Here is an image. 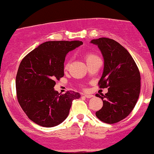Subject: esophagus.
<instances>
[{"instance_id":"esophagus-1","label":"esophagus","mask_w":154,"mask_h":154,"mask_svg":"<svg viewBox=\"0 0 154 154\" xmlns=\"http://www.w3.org/2000/svg\"><path fill=\"white\" fill-rule=\"evenodd\" d=\"M84 96L86 98H91L93 97V95H91V94H86V95H84Z\"/></svg>"}]
</instances>
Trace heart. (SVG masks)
Listing matches in <instances>:
<instances>
[{
	"instance_id": "1",
	"label": "heart",
	"mask_w": 154,
	"mask_h": 154,
	"mask_svg": "<svg viewBox=\"0 0 154 154\" xmlns=\"http://www.w3.org/2000/svg\"><path fill=\"white\" fill-rule=\"evenodd\" d=\"M85 60H86V62L88 63V62H91L92 60H93L94 59L97 58V57L96 56V55L93 54H92V53H88V54H85ZM69 61H68V62H66V63L65 64L64 68H65V69H66V68H67L68 66H69Z\"/></svg>"
}]
</instances>
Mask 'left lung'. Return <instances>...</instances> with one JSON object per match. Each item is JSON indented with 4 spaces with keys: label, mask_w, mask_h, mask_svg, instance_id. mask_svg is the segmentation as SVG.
<instances>
[{
    "label": "left lung",
    "mask_w": 154,
    "mask_h": 154,
    "mask_svg": "<svg viewBox=\"0 0 154 154\" xmlns=\"http://www.w3.org/2000/svg\"><path fill=\"white\" fill-rule=\"evenodd\" d=\"M104 59V68L98 84L108 88L105 95L96 94L101 98L103 107L96 116L104 123L112 124L126 118L133 110L140 90V75L130 53L118 42L108 38L92 39Z\"/></svg>",
    "instance_id": "8db88e82"
}]
</instances>
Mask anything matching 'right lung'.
<instances>
[{
  "label": "right lung",
  "instance_id": "add662e5",
  "mask_svg": "<svg viewBox=\"0 0 154 154\" xmlns=\"http://www.w3.org/2000/svg\"><path fill=\"white\" fill-rule=\"evenodd\" d=\"M79 41H51L40 44L22 59L16 78L17 99L28 118L51 128L67 118L72 101L79 92L59 94L54 89L56 79L64 76L67 53L82 45Z\"/></svg>",
  "mask_w": 154,
  "mask_h": 154
}]
</instances>
